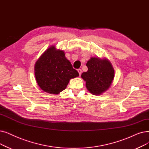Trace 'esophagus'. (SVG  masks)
<instances>
[{
	"instance_id": "1",
	"label": "esophagus",
	"mask_w": 149,
	"mask_h": 149,
	"mask_svg": "<svg viewBox=\"0 0 149 149\" xmlns=\"http://www.w3.org/2000/svg\"><path fill=\"white\" fill-rule=\"evenodd\" d=\"M78 72H79V75H81V72H82V70H81V69H79L78 70Z\"/></svg>"
}]
</instances>
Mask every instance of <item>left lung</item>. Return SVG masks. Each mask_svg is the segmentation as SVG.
<instances>
[{"mask_svg": "<svg viewBox=\"0 0 149 149\" xmlns=\"http://www.w3.org/2000/svg\"><path fill=\"white\" fill-rule=\"evenodd\" d=\"M87 72L82 73L81 78L86 81L89 91L99 95L110 87L114 77V70L108 59L91 57L86 63Z\"/></svg>", "mask_w": 149, "mask_h": 149, "instance_id": "8db88e82", "label": "left lung"}]
</instances>
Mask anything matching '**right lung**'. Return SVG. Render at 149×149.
<instances>
[{
    "label": "right lung",
    "instance_id": "obj_1",
    "mask_svg": "<svg viewBox=\"0 0 149 149\" xmlns=\"http://www.w3.org/2000/svg\"><path fill=\"white\" fill-rule=\"evenodd\" d=\"M35 75L41 89L52 94H59L66 89L70 79L79 76L64 52L54 46L48 48L36 61Z\"/></svg>",
    "mask_w": 149,
    "mask_h": 149
}]
</instances>
